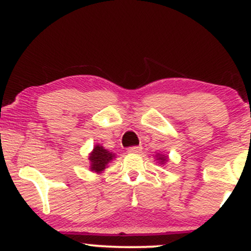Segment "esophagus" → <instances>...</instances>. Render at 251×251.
I'll use <instances>...</instances> for the list:
<instances>
[{
  "label": "esophagus",
  "mask_w": 251,
  "mask_h": 251,
  "mask_svg": "<svg viewBox=\"0 0 251 251\" xmlns=\"http://www.w3.org/2000/svg\"><path fill=\"white\" fill-rule=\"evenodd\" d=\"M126 151H128V153H141V151H142V147H141V146H135V147L128 148Z\"/></svg>",
  "instance_id": "esophagus-1"
}]
</instances>
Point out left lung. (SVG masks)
I'll return each instance as SVG.
<instances>
[{
  "instance_id": "left-lung-1",
  "label": "left lung",
  "mask_w": 251,
  "mask_h": 251,
  "mask_svg": "<svg viewBox=\"0 0 251 251\" xmlns=\"http://www.w3.org/2000/svg\"><path fill=\"white\" fill-rule=\"evenodd\" d=\"M155 157H156L155 160H157V161H159L160 165H165V163L168 161V156H167V155H165V154H160V153H157L156 155H155Z\"/></svg>"
}]
</instances>
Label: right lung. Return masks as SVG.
<instances>
[{
  "mask_svg": "<svg viewBox=\"0 0 251 251\" xmlns=\"http://www.w3.org/2000/svg\"><path fill=\"white\" fill-rule=\"evenodd\" d=\"M88 157L90 160V171L100 174L105 168L109 167V163L116 157V155H115V153L109 151L108 149H105L103 146L97 143V145L94 146V149H92Z\"/></svg>",
  "mask_w": 251,
  "mask_h": 251,
  "instance_id": "add662e5",
  "label": "right lung"
}]
</instances>
